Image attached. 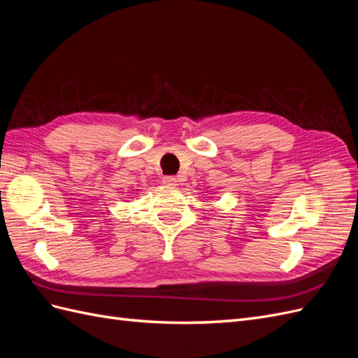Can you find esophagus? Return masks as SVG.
I'll use <instances>...</instances> for the list:
<instances>
[{
	"label": "esophagus",
	"instance_id": "1",
	"mask_svg": "<svg viewBox=\"0 0 358 358\" xmlns=\"http://www.w3.org/2000/svg\"><path fill=\"white\" fill-rule=\"evenodd\" d=\"M162 183H164L166 187H176L178 179L175 176H164V178H162Z\"/></svg>",
	"mask_w": 358,
	"mask_h": 358
}]
</instances>
